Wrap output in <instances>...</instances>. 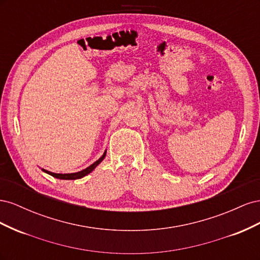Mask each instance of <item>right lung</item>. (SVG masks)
Segmentation results:
<instances>
[{
  "mask_svg": "<svg viewBox=\"0 0 260 260\" xmlns=\"http://www.w3.org/2000/svg\"><path fill=\"white\" fill-rule=\"evenodd\" d=\"M105 156H106V151L104 152V154L102 155L96 161H94L92 165H90L89 167H86L85 169H83V170H81V171L74 172V174H54V172L48 171V170H45V169H42V170H43L44 172H46V174L51 175L52 177L60 179V180H76V179H81V178L85 177L86 175H89L90 172H92L94 169H95V167L98 166V165H99L100 162H102V160H103V159L105 158Z\"/></svg>",
  "mask_w": 260,
  "mask_h": 260,
  "instance_id": "add662e5",
  "label": "right lung"
}]
</instances>
